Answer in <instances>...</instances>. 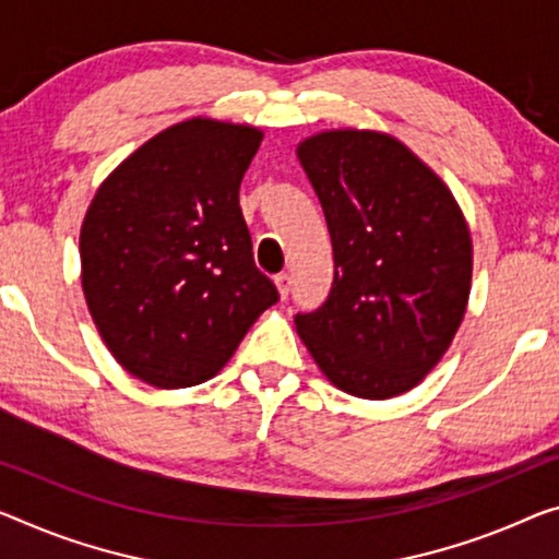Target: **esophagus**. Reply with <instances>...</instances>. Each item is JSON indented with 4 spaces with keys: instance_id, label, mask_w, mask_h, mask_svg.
<instances>
[{
    "instance_id": "34e87169",
    "label": "esophagus",
    "mask_w": 559,
    "mask_h": 559,
    "mask_svg": "<svg viewBox=\"0 0 559 559\" xmlns=\"http://www.w3.org/2000/svg\"><path fill=\"white\" fill-rule=\"evenodd\" d=\"M289 285H292V280H289L287 272H282V274H277V277H274V287H277L282 299L289 295Z\"/></svg>"
}]
</instances>
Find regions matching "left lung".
<instances>
[{"instance_id":"1","label":"left lung","mask_w":559,"mask_h":559,"mask_svg":"<svg viewBox=\"0 0 559 559\" xmlns=\"http://www.w3.org/2000/svg\"><path fill=\"white\" fill-rule=\"evenodd\" d=\"M297 159L328 219L334 282L295 328L334 388L390 400L450 349L472 287V237L448 185L397 136L322 130Z\"/></svg>"}]
</instances>
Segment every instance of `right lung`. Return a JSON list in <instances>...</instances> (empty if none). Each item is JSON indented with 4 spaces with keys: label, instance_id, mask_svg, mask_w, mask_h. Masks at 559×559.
<instances>
[{
    "label": "right lung",
    "instance_id": "add662e5",
    "mask_svg": "<svg viewBox=\"0 0 559 559\" xmlns=\"http://www.w3.org/2000/svg\"><path fill=\"white\" fill-rule=\"evenodd\" d=\"M264 132L192 117L154 134L97 187L80 229L82 292L136 380H212L277 289L254 267L239 185Z\"/></svg>",
    "mask_w": 559,
    "mask_h": 559
}]
</instances>
